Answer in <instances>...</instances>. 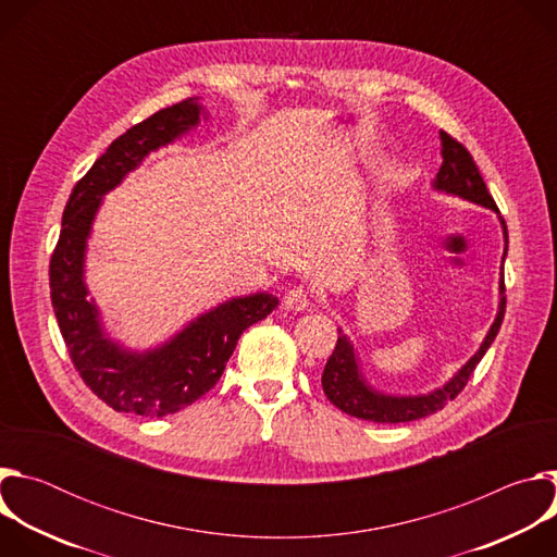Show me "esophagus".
Instances as JSON below:
<instances>
[{
  "label": "esophagus",
  "mask_w": 557,
  "mask_h": 557,
  "mask_svg": "<svg viewBox=\"0 0 557 557\" xmlns=\"http://www.w3.org/2000/svg\"><path fill=\"white\" fill-rule=\"evenodd\" d=\"M284 308L293 310V312H304L310 308V295L304 286H295L284 295Z\"/></svg>",
  "instance_id": "obj_1"
}]
</instances>
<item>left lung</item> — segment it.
Returning <instances> with one entry per match:
<instances>
[{"label": "left lung", "instance_id": "obj_1", "mask_svg": "<svg viewBox=\"0 0 557 557\" xmlns=\"http://www.w3.org/2000/svg\"><path fill=\"white\" fill-rule=\"evenodd\" d=\"M441 156H443V163L438 168L436 178L432 181V189L438 194H447L479 207L492 209L498 215L503 226V237H505V251H503V264H505L507 247H509L507 224L494 198L490 196L487 185L483 183L479 165L473 163L471 153L445 132H441ZM503 317H505V280H503V267H500L498 310H496L494 322L481 348L475 350L443 385L423 394H387L383 389H376L363 374L361 359L355 344L350 342L348 335H344L342 329H337L339 339H337L335 352L326 361V368L322 374V387L335 408H339L342 412L355 419H363L372 423H408V421L430 417L443 410L445 404L451 401L454 396L465 387L473 368L479 366V361L485 357V352L494 344L503 324Z\"/></svg>", "mask_w": 557, "mask_h": 557}]
</instances>
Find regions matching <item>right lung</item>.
I'll list each match as a JSON object with an SVG mask.
<instances>
[{
    "instance_id": "add662e5",
    "label": "right lung",
    "mask_w": 557,
    "mask_h": 557,
    "mask_svg": "<svg viewBox=\"0 0 557 557\" xmlns=\"http://www.w3.org/2000/svg\"><path fill=\"white\" fill-rule=\"evenodd\" d=\"M209 119L198 97L156 112L119 136L78 181L61 220L50 260V297L74 368L116 412L170 417L198 401L224 372L240 335L273 312L280 299L267 290L231 297L187 322L163 344L132 348L112 337L86 282L88 243L103 198L151 151L172 145Z\"/></svg>"
}]
</instances>
